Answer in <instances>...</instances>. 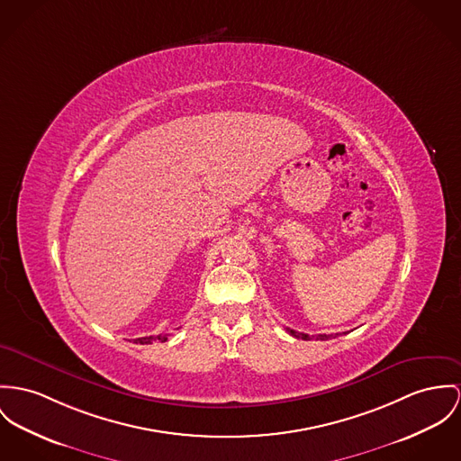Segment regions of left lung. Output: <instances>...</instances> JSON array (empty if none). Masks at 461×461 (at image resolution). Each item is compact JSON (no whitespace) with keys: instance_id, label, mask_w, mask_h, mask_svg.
<instances>
[{"instance_id":"left-lung-1","label":"left lung","mask_w":461,"mask_h":461,"mask_svg":"<svg viewBox=\"0 0 461 461\" xmlns=\"http://www.w3.org/2000/svg\"><path fill=\"white\" fill-rule=\"evenodd\" d=\"M287 330V333L289 335H293V337H296V339H303V340H311V339H316V340H328L331 335H312V337H309L307 333H298V331H294V330H291V328H285Z\"/></svg>"}]
</instances>
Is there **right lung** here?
<instances>
[{
	"mask_svg": "<svg viewBox=\"0 0 461 461\" xmlns=\"http://www.w3.org/2000/svg\"><path fill=\"white\" fill-rule=\"evenodd\" d=\"M156 340H159V342H167L168 340V335L167 333H163V335H158V337H142V339H137L135 342L137 344H152V342H156Z\"/></svg>",
	"mask_w": 461,
	"mask_h": 461,
	"instance_id": "add662e5",
	"label": "right lung"
}]
</instances>
